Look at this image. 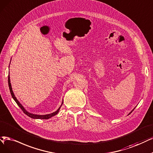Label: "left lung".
<instances>
[{"mask_svg": "<svg viewBox=\"0 0 153 153\" xmlns=\"http://www.w3.org/2000/svg\"><path fill=\"white\" fill-rule=\"evenodd\" d=\"M134 109H135V108H134ZM134 109H133V110H134ZM133 110H132V111H131V113H130V114H131V113H132V111H133ZM129 114H128V115H129Z\"/></svg>", "mask_w": 153, "mask_h": 153, "instance_id": "8db88e82", "label": "left lung"}]
</instances>
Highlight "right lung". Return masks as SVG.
Masks as SVG:
<instances>
[{
	"mask_svg": "<svg viewBox=\"0 0 153 153\" xmlns=\"http://www.w3.org/2000/svg\"><path fill=\"white\" fill-rule=\"evenodd\" d=\"M8 84H9V89H10V94H11V96H12L13 98L14 99V100L16 101V103L18 104V105L20 107L21 109L22 110V111H23L25 114L27 115L28 117H30L32 118H34V119H48V118L52 117L53 116H55V115H56L59 113V110H60V107L62 106V105L63 104V101H62V105L61 106L59 107V108H58V110L55 111V112H53L52 113V114H47V115H36V114H31V113L28 112L26 110V109L24 108L23 106H22L20 103L19 101L17 100V98H16L15 95L13 93V89H12V87H11V84H10V76H9V74L8 76Z\"/></svg>",
	"mask_w": 153,
	"mask_h": 153,
	"instance_id": "obj_1",
	"label": "right lung"
}]
</instances>
